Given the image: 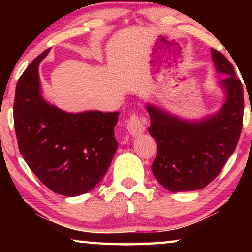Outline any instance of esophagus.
<instances>
[{"label": "esophagus", "instance_id": "esophagus-1", "mask_svg": "<svg viewBox=\"0 0 252 252\" xmlns=\"http://www.w3.org/2000/svg\"><path fill=\"white\" fill-rule=\"evenodd\" d=\"M127 130L132 136H140L141 134L144 133L146 126H144V119L141 118L137 115H132L127 122Z\"/></svg>", "mask_w": 252, "mask_h": 252}]
</instances>
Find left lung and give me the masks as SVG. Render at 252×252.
Returning a JSON list of instances; mask_svg holds the SVG:
<instances>
[{
  "label": "left lung",
  "mask_w": 252,
  "mask_h": 252,
  "mask_svg": "<svg viewBox=\"0 0 252 252\" xmlns=\"http://www.w3.org/2000/svg\"><path fill=\"white\" fill-rule=\"evenodd\" d=\"M225 102L218 111L199 120H187L146 105L150 116V135L157 142L151 170L156 180L172 192L199 190L218 177L235 150L242 130L243 87L230 62L211 49Z\"/></svg>",
  "instance_id": "1"
}]
</instances>
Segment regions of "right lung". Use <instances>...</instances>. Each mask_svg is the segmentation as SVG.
Here are the masks:
<instances>
[{
	"label": "right lung",
	"instance_id": "add662e5",
	"mask_svg": "<svg viewBox=\"0 0 252 252\" xmlns=\"http://www.w3.org/2000/svg\"><path fill=\"white\" fill-rule=\"evenodd\" d=\"M37 56L19 78L13 122L20 154L39 180L56 194L74 197L92 190L108 171L118 142L119 112L71 113L42 97Z\"/></svg>",
	"mask_w": 252,
	"mask_h": 252
}]
</instances>
